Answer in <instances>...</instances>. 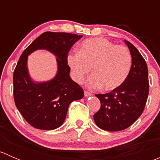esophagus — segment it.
<instances>
[{
	"instance_id": "esophagus-1",
	"label": "esophagus",
	"mask_w": 160,
	"mask_h": 160,
	"mask_svg": "<svg viewBox=\"0 0 160 160\" xmlns=\"http://www.w3.org/2000/svg\"><path fill=\"white\" fill-rule=\"evenodd\" d=\"M92 93H90V92H88V91H84V96L85 97H90L91 96Z\"/></svg>"
}]
</instances>
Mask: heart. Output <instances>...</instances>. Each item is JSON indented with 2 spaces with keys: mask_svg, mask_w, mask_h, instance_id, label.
<instances>
[{
  "mask_svg": "<svg viewBox=\"0 0 160 160\" xmlns=\"http://www.w3.org/2000/svg\"><path fill=\"white\" fill-rule=\"evenodd\" d=\"M67 62L77 83L84 81L92 67L93 73L88 78L87 86L112 90L126 80L132 67V56L125 46H116L107 38H94L83 41L79 52L70 53Z\"/></svg>",
  "mask_w": 160,
  "mask_h": 160,
  "instance_id": "obj_1",
  "label": "heart"
}]
</instances>
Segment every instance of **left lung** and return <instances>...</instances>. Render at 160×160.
I'll return each instance as SVG.
<instances>
[{"label": "left lung", "instance_id": "obj_1", "mask_svg": "<svg viewBox=\"0 0 160 160\" xmlns=\"http://www.w3.org/2000/svg\"><path fill=\"white\" fill-rule=\"evenodd\" d=\"M132 56V67L126 80L110 93L96 94L101 106L93 115L96 125L108 132L131 126L142 114L149 95L148 67L138 49L125 40Z\"/></svg>", "mask_w": 160, "mask_h": 160}]
</instances>
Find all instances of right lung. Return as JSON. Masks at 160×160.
<instances>
[{
  "label": "right lung",
  "mask_w": 160,
  "mask_h": 160,
  "mask_svg": "<svg viewBox=\"0 0 160 160\" xmlns=\"http://www.w3.org/2000/svg\"><path fill=\"white\" fill-rule=\"evenodd\" d=\"M83 35L46 32L22 52L13 76L14 103L28 124L42 130H53L62 125L69 105L83 98V90L70 77L67 56ZM47 50L57 56L58 72L52 79L36 82L30 77L28 56L36 50Z\"/></svg>",
  "instance_id": "right-lung-1"
}]
</instances>
